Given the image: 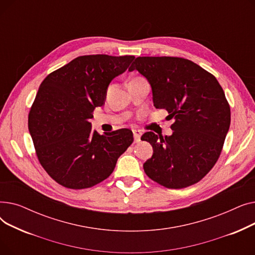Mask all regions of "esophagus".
<instances>
[{
  "instance_id": "1",
  "label": "esophagus",
  "mask_w": 255,
  "mask_h": 255,
  "mask_svg": "<svg viewBox=\"0 0 255 255\" xmlns=\"http://www.w3.org/2000/svg\"><path fill=\"white\" fill-rule=\"evenodd\" d=\"M133 136H134V142H139L141 132L139 130H133Z\"/></svg>"
}]
</instances>
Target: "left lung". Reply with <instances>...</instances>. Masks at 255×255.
<instances>
[{
    "label": "left lung",
    "mask_w": 255,
    "mask_h": 255,
    "mask_svg": "<svg viewBox=\"0 0 255 255\" xmlns=\"http://www.w3.org/2000/svg\"><path fill=\"white\" fill-rule=\"evenodd\" d=\"M148 79L156 109L175 119L170 136L145 132L153 146L143 163L150 179L180 189L202 180L217 162L231 125V109L216 77L202 67L177 57H138L129 71Z\"/></svg>",
    "instance_id": "left-lung-1"
}]
</instances>
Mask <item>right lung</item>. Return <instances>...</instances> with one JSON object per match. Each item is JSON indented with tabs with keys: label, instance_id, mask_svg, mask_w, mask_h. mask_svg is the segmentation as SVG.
I'll return each instance as SVG.
<instances>
[{
	"label": "right lung",
	"instance_id": "obj_1",
	"mask_svg": "<svg viewBox=\"0 0 255 255\" xmlns=\"http://www.w3.org/2000/svg\"><path fill=\"white\" fill-rule=\"evenodd\" d=\"M134 56L77 57L48 74L29 114L36 155L60 185L85 189L109 178L118 158L133 142L129 129L92 133L93 112L102 106L112 80L126 71Z\"/></svg>",
	"mask_w": 255,
	"mask_h": 255
}]
</instances>
